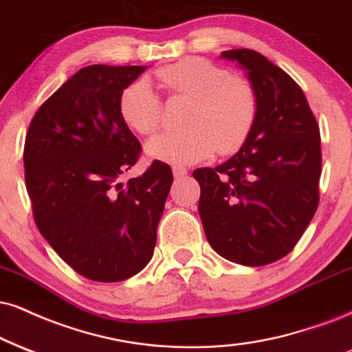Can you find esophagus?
Masks as SVG:
<instances>
[{"mask_svg":"<svg viewBox=\"0 0 352 352\" xmlns=\"http://www.w3.org/2000/svg\"><path fill=\"white\" fill-rule=\"evenodd\" d=\"M173 175H175V177H181V176L188 175V168H184V166H173Z\"/></svg>","mask_w":352,"mask_h":352,"instance_id":"1","label":"esophagus"}]
</instances>
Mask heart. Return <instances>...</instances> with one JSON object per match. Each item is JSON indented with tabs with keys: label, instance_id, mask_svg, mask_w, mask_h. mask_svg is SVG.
<instances>
[{
	"label": "heart",
	"instance_id": "obj_1",
	"mask_svg": "<svg viewBox=\"0 0 352 352\" xmlns=\"http://www.w3.org/2000/svg\"><path fill=\"white\" fill-rule=\"evenodd\" d=\"M155 75L169 96L192 99V106L186 119L190 129L150 140L146 153L151 158L188 164L201 162L215 150L232 155L245 145L258 117V96L248 80L228 75L202 56L164 65ZM119 112L133 132L150 137L162 125L163 102L148 80L140 78L120 93Z\"/></svg>",
	"mask_w": 352,
	"mask_h": 352
}]
</instances>
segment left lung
Returning <instances> with one entry per match:
<instances>
[{"label":"left lung","mask_w":352,"mask_h":352,"mask_svg":"<svg viewBox=\"0 0 352 352\" xmlns=\"http://www.w3.org/2000/svg\"><path fill=\"white\" fill-rule=\"evenodd\" d=\"M258 96L248 140L217 168L192 173L210 246L228 261L264 266L296 248L320 202V127L300 86L259 52L233 49Z\"/></svg>","instance_id":"1"}]
</instances>
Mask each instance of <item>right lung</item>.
Segmentation results:
<instances>
[{
  "instance_id": "right-lung-1",
  "label": "right lung",
  "mask_w": 352,
  "mask_h": 352,
  "mask_svg": "<svg viewBox=\"0 0 352 352\" xmlns=\"http://www.w3.org/2000/svg\"><path fill=\"white\" fill-rule=\"evenodd\" d=\"M145 67L81 68L38 107L24 143L25 188L38 232L78 274L129 279L148 264L173 171L155 160L122 183L142 145L119 98Z\"/></svg>"
}]
</instances>
